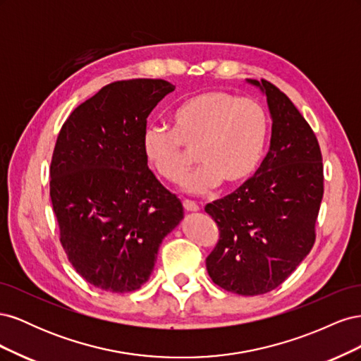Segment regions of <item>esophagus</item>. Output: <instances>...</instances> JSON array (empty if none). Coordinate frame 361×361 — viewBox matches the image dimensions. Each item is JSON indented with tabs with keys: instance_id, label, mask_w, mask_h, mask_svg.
<instances>
[{
	"instance_id": "1",
	"label": "esophagus",
	"mask_w": 361,
	"mask_h": 361,
	"mask_svg": "<svg viewBox=\"0 0 361 361\" xmlns=\"http://www.w3.org/2000/svg\"><path fill=\"white\" fill-rule=\"evenodd\" d=\"M182 204H183V209L187 211V212H197L200 207H199V204L197 203H194V202H191V200H183L182 202Z\"/></svg>"
}]
</instances>
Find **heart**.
Here are the masks:
<instances>
[{
    "mask_svg": "<svg viewBox=\"0 0 361 361\" xmlns=\"http://www.w3.org/2000/svg\"><path fill=\"white\" fill-rule=\"evenodd\" d=\"M173 129L150 126L143 154L159 178L176 183L194 164L199 170L182 182L183 191L203 194L224 182L241 187L255 176L265 157L269 117L255 99L223 92H203L182 102L171 114Z\"/></svg>",
    "mask_w": 361,
    "mask_h": 361,
    "instance_id": "heart-1",
    "label": "heart"
}]
</instances>
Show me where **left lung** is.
Wrapping results in <instances>:
<instances>
[{
    "label": "left lung",
    "mask_w": 361,
    "mask_h": 361,
    "mask_svg": "<svg viewBox=\"0 0 361 361\" xmlns=\"http://www.w3.org/2000/svg\"><path fill=\"white\" fill-rule=\"evenodd\" d=\"M247 82L267 96L271 146L253 178L206 204L220 231L206 269L228 292L260 295L280 286L310 253L324 166L314 133L289 97L265 80Z\"/></svg>",
    "instance_id": "8db88e82"
}]
</instances>
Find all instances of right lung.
<instances>
[{
  "label": "right lung",
  "instance_id": "obj_1",
  "mask_svg": "<svg viewBox=\"0 0 361 361\" xmlns=\"http://www.w3.org/2000/svg\"><path fill=\"white\" fill-rule=\"evenodd\" d=\"M174 85L164 80L108 84L61 126L49 195L60 243L75 271L102 290L140 289L162 239L183 218L176 195L147 167V117Z\"/></svg>",
  "mask_w": 361,
  "mask_h": 361
}]
</instances>
